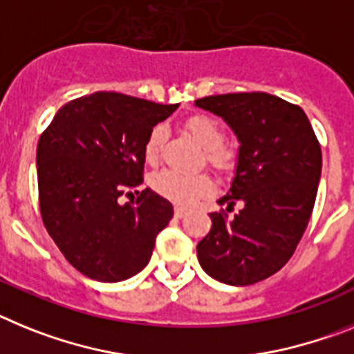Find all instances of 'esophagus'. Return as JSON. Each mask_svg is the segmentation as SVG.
<instances>
[{"label":"esophagus","mask_w":354,"mask_h":354,"mask_svg":"<svg viewBox=\"0 0 354 354\" xmlns=\"http://www.w3.org/2000/svg\"><path fill=\"white\" fill-rule=\"evenodd\" d=\"M185 215H187L185 208H181V207L174 208V217H178V219H181V217H185Z\"/></svg>","instance_id":"34e87169"}]
</instances>
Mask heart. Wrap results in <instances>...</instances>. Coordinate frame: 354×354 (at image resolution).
<instances>
[{
	"label": "heart",
	"instance_id": "heart-1",
	"mask_svg": "<svg viewBox=\"0 0 354 354\" xmlns=\"http://www.w3.org/2000/svg\"><path fill=\"white\" fill-rule=\"evenodd\" d=\"M185 128L192 137L205 147V158L214 169L226 173L236 164L235 147L223 142L224 130L217 121L208 115L196 113L185 121ZM167 130L162 124H156L144 144V160L149 165H156L164 151ZM151 187L156 194L180 207H192L199 199L207 198L214 192V180L208 174H187L164 169L151 178Z\"/></svg>",
	"mask_w": 354,
	"mask_h": 354
}]
</instances>
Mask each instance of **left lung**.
<instances>
[{
  "instance_id": "8db88e82",
  "label": "left lung",
  "mask_w": 354,
  "mask_h": 354,
  "mask_svg": "<svg viewBox=\"0 0 354 354\" xmlns=\"http://www.w3.org/2000/svg\"><path fill=\"white\" fill-rule=\"evenodd\" d=\"M196 104L223 118L241 142L235 178L219 205H243L233 218L212 212L198 260L217 281L253 285L278 272L305 233L321 180V144L303 109L272 94H219Z\"/></svg>"
}]
</instances>
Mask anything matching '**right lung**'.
I'll use <instances>...</instances> for the list:
<instances>
[{
  "mask_svg": "<svg viewBox=\"0 0 354 354\" xmlns=\"http://www.w3.org/2000/svg\"><path fill=\"white\" fill-rule=\"evenodd\" d=\"M178 104L94 92L55 113L37 146L42 223L67 262L91 279L122 281L144 269L173 205L144 181V144ZM138 198L120 205L122 195Z\"/></svg>",
  "mask_w": 354,
  "mask_h": 354,
  "instance_id": "1",
  "label": "right lung"
}]
</instances>
